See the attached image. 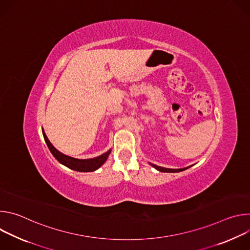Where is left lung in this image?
Wrapping results in <instances>:
<instances>
[{
    "mask_svg": "<svg viewBox=\"0 0 250 250\" xmlns=\"http://www.w3.org/2000/svg\"><path fill=\"white\" fill-rule=\"evenodd\" d=\"M152 167H154L156 170L160 171V172H167V173H175V172H181V171H184L188 168H190L191 166H188V167H185V168H180V169H170V168H165V167H161V166H157L155 164H152V163H149Z\"/></svg>",
    "mask_w": 250,
    "mask_h": 250,
    "instance_id": "1",
    "label": "left lung"
}]
</instances>
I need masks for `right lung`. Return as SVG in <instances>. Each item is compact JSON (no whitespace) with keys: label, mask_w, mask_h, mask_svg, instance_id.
Returning a JSON list of instances; mask_svg holds the SVG:
<instances>
[{"label":"right lung","mask_w":250,"mask_h":250,"mask_svg":"<svg viewBox=\"0 0 250 250\" xmlns=\"http://www.w3.org/2000/svg\"><path fill=\"white\" fill-rule=\"evenodd\" d=\"M42 134L44 137V140L46 142V145L50 150V152L52 153V155L57 159L58 162H60L61 164H63L64 166L72 169L74 171H78V172H93L97 169H99L104 162L105 160L108 159L112 149L108 150L106 152L103 153L100 156H97L95 158H89V159H78V158H74L68 156L66 154H63L62 152H60L59 150H57L52 145L51 142L49 141V139L47 138L43 128H42Z\"/></svg>","instance_id":"right-lung-1"}]
</instances>
